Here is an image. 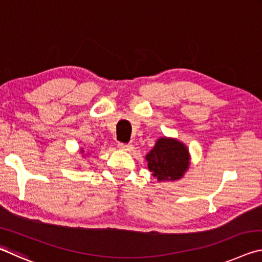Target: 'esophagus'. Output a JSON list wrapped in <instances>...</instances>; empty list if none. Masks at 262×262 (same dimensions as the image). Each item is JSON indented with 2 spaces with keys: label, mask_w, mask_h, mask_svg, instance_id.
Masks as SVG:
<instances>
[{
  "label": "esophagus",
  "mask_w": 262,
  "mask_h": 262,
  "mask_svg": "<svg viewBox=\"0 0 262 262\" xmlns=\"http://www.w3.org/2000/svg\"><path fill=\"white\" fill-rule=\"evenodd\" d=\"M118 147L120 148L121 150H126V151H129V150H132L133 148V144L132 143H128V144H125V143H119Z\"/></svg>",
  "instance_id": "1"
}]
</instances>
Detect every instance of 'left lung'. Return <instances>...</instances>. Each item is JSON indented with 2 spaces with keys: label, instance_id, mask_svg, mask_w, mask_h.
I'll return each instance as SVG.
<instances>
[{
  "label": "left lung",
  "instance_id": "left-lung-1",
  "mask_svg": "<svg viewBox=\"0 0 262 262\" xmlns=\"http://www.w3.org/2000/svg\"><path fill=\"white\" fill-rule=\"evenodd\" d=\"M189 151L183 142L161 137L145 156L148 168L158 181H173L184 176L189 166Z\"/></svg>",
  "mask_w": 262,
  "mask_h": 262
}]
</instances>
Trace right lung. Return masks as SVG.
I'll list each match as a JSON object with an SVG mask.
<instances>
[{"instance_id":"obj_1","label":"right lung","mask_w":262,"mask_h":262,"mask_svg":"<svg viewBox=\"0 0 262 262\" xmlns=\"http://www.w3.org/2000/svg\"><path fill=\"white\" fill-rule=\"evenodd\" d=\"M81 152H82V154H83V152H84V150H83V149H82V150H81Z\"/></svg>"}]
</instances>
